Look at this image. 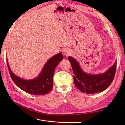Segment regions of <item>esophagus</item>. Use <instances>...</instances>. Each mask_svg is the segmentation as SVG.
I'll list each match as a JSON object with an SVG mask.
<instances>
[{
    "mask_svg": "<svg viewBox=\"0 0 125 125\" xmlns=\"http://www.w3.org/2000/svg\"><path fill=\"white\" fill-rule=\"evenodd\" d=\"M63 55H64V56H69V55L71 54V52H70V51H69V50L65 49L64 50H63Z\"/></svg>",
    "mask_w": 125,
    "mask_h": 125,
    "instance_id": "obj_1",
    "label": "esophagus"
}]
</instances>
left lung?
I'll return each instance as SVG.
<instances>
[{
	"label": "left lung",
	"mask_w": 125,
	"mask_h": 125,
	"mask_svg": "<svg viewBox=\"0 0 125 125\" xmlns=\"http://www.w3.org/2000/svg\"><path fill=\"white\" fill-rule=\"evenodd\" d=\"M68 59L72 68L75 85L83 93L92 94L103 92L109 87L115 77L116 62L106 72L92 75L84 72L75 59L72 57Z\"/></svg>",
	"instance_id": "1"
}]
</instances>
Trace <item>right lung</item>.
<instances>
[{
    "mask_svg": "<svg viewBox=\"0 0 125 125\" xmlns=\"http://www.w3.org/2000/svg\"><path fill=\"white\" fill-rule=\"evenodd\" d=\"M62 60V53L53 56L46 62L39 75L31 80L23 79L14 74L10 69L7 60V62L10 77L19 88L29 94L35 95H42L47 94L52 89L54 70L58 63Z\"/></svg>",
    "mask_w": 125,
    "mask_h": 125,
    "instance_id": "1",
    "label": "right lung"
}]
</instances>
